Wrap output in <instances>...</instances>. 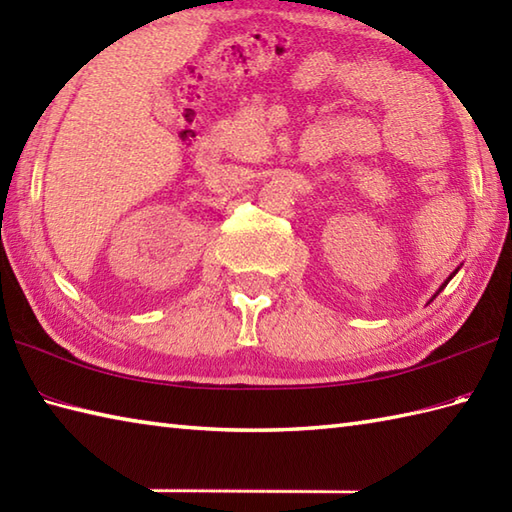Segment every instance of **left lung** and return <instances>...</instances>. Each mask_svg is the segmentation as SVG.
Listing matches in <instances>:
<instances>
[{
  "mask_svg": "<svg viewBox=\"0 0 512 512\" xmlns=\"http://www.w3.org/2000/svg\"><path fill=\"white\" fill-rule=\"evenodd\" d=\"M458 270H460V268H458ZM458 270H455V273H458ZM455 273H453V275H455ZM453 275H451V277H453ZM451 277H449V279H451ZM449 279H447V281H449ZM447 281H444V284H442V286H440V290H442V288H444V286H447ZM440 290H438V292H436V295H433V299H436V297H438V295H440ZM433 299H431V301H433Z\"/></svg>",
  "mask_w": 512,
  "mask_h": 512,
  "instance_id": "obj_1",
  "label": "left lung"
}]
</instances>
